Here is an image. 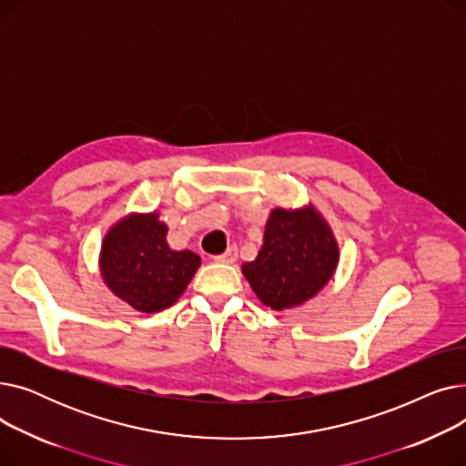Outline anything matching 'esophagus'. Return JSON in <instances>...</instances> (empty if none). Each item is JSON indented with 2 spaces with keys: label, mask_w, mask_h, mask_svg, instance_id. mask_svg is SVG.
<instances>
[{
  "label": "esophagus",
  "mask_w": 466,
  "mask_h": 466,
  "mask_svg": "<svg viewBox=\"0 0 466 466\" xmlns=\"http://www.w3.org/2000/svg\"><path fill=\"white\" fill-rule=\"evenodd\" d=\"M236 258H238V249H236V246H230L223 255L213 257V260H215V262H220V264H232V262H236Z\"/></svg>",
  "instance_id": "1"
}]
</instances>
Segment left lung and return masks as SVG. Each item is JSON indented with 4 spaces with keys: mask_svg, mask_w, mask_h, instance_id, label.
<instances>
[{
    "mask_svg": "<svg viewBox=\"0 0 466 466\" xmlns=\"http://www.w3.org/2000/svg\"><path fill=\"white\" fill-rule=\"evenodd\" d=\"M339 262V248L327 218L313 204L274 208L266 220L255 260L243 262L258 300L276 311L299 308L329 285Z\"/></svg>",
    "mask_w": 466,
    "mask_h": 466,
    "instance_id": "left-lung-1",
    "label": "left lung"
}]
</instances>
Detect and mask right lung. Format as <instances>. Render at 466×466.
<instances>
[{"instance_id":"obj_1","label":"right lung","mask_w":466,"mask_h":466,"mask_svg":"<svg viewBox=\"0 0 466 466\" xmlns=\"http://www.w3.org/2000/svg\"><path fill=\"white\" fill-rule=\"evenodd\" d=\"M166 236L167 225L155 209L125 215L102 239L100 276L136 311L157 313L174 306L202 264L188 249H171Z\"/></svg>"}]
</instances>
